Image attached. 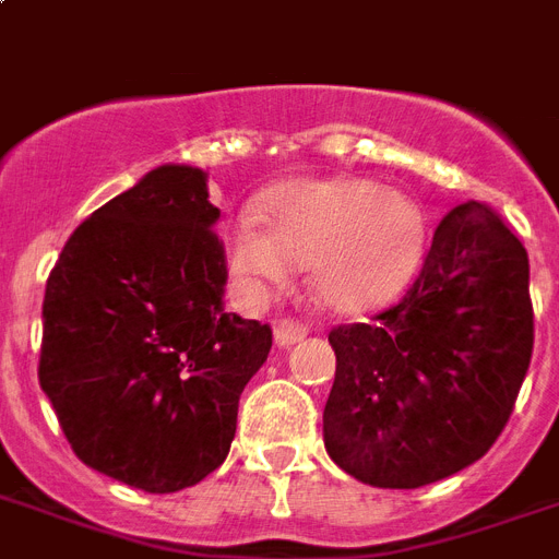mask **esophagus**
Segmentation results:
<instances>
[{"label":"esophagus","mask_w":559,"mask_h":559,"mask_svg":"<svg viewBox=\"0 0 559 559\" xmlns=\"http://www.w3.org/2000/svg\"><path fill=\"white\" fill-rule=\"evenodd\" d=\"M306 334H308V325H302V322H294V320L274 322V343L280 345V348H288V345L306 340Z\"/></svg>","instance_id":"obj_1"}]
</instances>
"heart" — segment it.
<instances>
[{
	"instance_id": "1",
	"label": "heart",
	"mask_w": 559,
	"mask_h": 559,
	"mask_svg": "<svg viewBox=\"0 0 559 559\" xmlns=\"http://www.w3.org/2000/svg\"><path fill=\"white\" fill-rule=\"evenodd\" d=\"M257 219H239L228 237V269L248 294L308 265L322 306L359 311L394 294L423 248V216L405 193L354 177L299 179L271 191Z\"/></svg>"
}]
</instances>
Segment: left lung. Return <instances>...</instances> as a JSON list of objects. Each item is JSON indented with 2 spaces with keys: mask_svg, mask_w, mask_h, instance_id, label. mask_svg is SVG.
Instances as JSON below:
<instances>
[{
  "mask_svg": "<svg viewBox=\"0 0 559 559\" xmlns=\"http://www.w3.org/2000/svg\"><path fill=\"white\" fill-rule=\"evenodd\" d=\"M329 343L331 460L377 488L451 477L495 445L532 362L528 253L497 211L463 202L437 225L405 297L336 325Z\"/></svg>",
  "mask_w": 559,
  "mask_h": 559,
  "instance_id": "8db88e82",
  "label": "left lung"
}]
</instances>
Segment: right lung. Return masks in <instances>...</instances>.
Here are the masks:
<instances>
[{"mask_svg":"<svg viewBox=\"0 0 559 559\" xmlns=\"http://www.w3.org/2000/svg\"><path fill=\"white\" fill-rule=\"evenodd\" d=\"M205 170L159 165L64 242L41 302L39 385L73 454L147 495L197 486L237 435L271 325L223 306Z\"/></svg>","mask_w":559,"mask_h":559,"instance_id":"obj_1","label":"right lung"}]
</instances>
